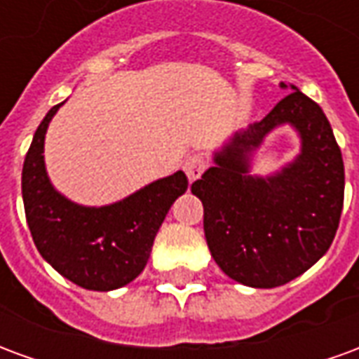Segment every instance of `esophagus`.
Masks as SVG:
<instances>
[{
	"label": "esophagus",
	"instance_id": "1",
	"mask_svg": "<svg viewBox=\"0 0 359 359\" xmlns=\"http://www.w3.org/2000/svg\"><path fill=\"white\" fill-rule=\"evenodd\" d=\"M205 167H208V161H205V157L202 154H194V156H190L184 161V171H187L188 180L192 182V180L200 179V175L205 171Z\"/></svg>",
	"mask_w": 359,
	"mask_h": 359
}]
</instances>
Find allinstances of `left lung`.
Listing matches in <instances>:
<instances>
[{
	"label": "left lung",
	"mask_w": 359,
	"mask_h": 359,
	"mask_svg": "<svg viewBox=\"0 0 359 359\" xmlns=\"http://www.w3.org/2000/svg\"><path fill=\"white\" fill-rule=\"evenodd\" d=\"M259 123L233 133L213 167L192 184L203 203V233L226 277L275 288L317 264L331 248L344 202V163L323 109L294 84ZM290 126L301 151L269 175L251 171L266 136Z\"/></svg>",
	"instance_id": "8db88e82"
}]
</instances>
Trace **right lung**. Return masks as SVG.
<instances>
[{
    "label": "right lung",
    "instance_id": "1",
    "mask_svg": "<svg viewBox=\"0 0 359 359\" xmlns=\"http://www.w3.org/2000/svg\"><path fill=\"white\" fill-rule=\"evenodd\" d=\"M63 103L51 107L36 128L22 165L27 223L40 256L59 275L86 290L109 292L144 271L157 231L187 192L188 179L177 171L107 205L69 200L53 187L43 159L48 126Z\"/></svg>",
    "mask_w": 359,
    "mask_h": 359
}]
</instances>
